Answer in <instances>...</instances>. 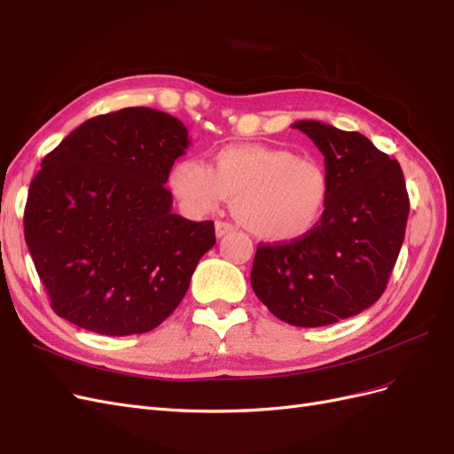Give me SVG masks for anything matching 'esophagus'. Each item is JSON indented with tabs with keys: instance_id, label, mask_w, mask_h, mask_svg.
I'll use <instances>...</instances> for the list:
<instances>
[{
	"instance_id": "1",
	"label": "esophagus",
	"mask_w": 454,
	"mask_h": 454,
	"mask_svg": "<svg viewBox=\"0 0 454 454\" xmlns=\"http://www.w3.org/2000/svg\"><path fill=\"white\" fill-rule=\"evenodd\" d=\"M215 237L217 239H222V237H225L227 232H231V231H235V227H232L231 223H227V222H215Z\"/></svg>"
}]
</instances>
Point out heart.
Instances as JSON below:
<instances>
[{"label":"heart","instance_id":"1","mask_svg":"<svg viewBox=\"0 0 454 454\" xmlns=\"http://www.w3.org/2000/svg\"><path fill=\"white\" fill-rule=\"evenodd\" d=\"M168 185L197 214L215 210L225 197L232 199L235 217L267 242L307 237L322 222L332 193L324 162L263 144L219 149L212 167L195 159L177 160Z\"/></svg>","mask_w":454,"mask_h":454}]
</instances>
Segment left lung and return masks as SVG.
Here are the masks:
<instances>
[{"mask_svg": "<svg viewBox=\"0 0 454 454\" xmlns=\"http://www.w3.org/2000/svg\"><path fill=\"white\" fill-rule=\"evenodd\" d=\"M322 151L332 193L307 237L257 246L255 295L277 318L320 327L369 309L387 290L400 255L409 197L400 162L360 132L320 121L292 125Z\"/></svg>", "mask_w": 454, "mask_h": 454, "instance_id": "obj_1", "label": "left lung"}]
</instances>
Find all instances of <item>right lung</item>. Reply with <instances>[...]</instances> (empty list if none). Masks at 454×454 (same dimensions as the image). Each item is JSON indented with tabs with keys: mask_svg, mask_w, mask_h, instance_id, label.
I'll return each instance as SVG.
<instances>
[{
	"mask_svg": "<svg viewBox=\"0 0 454 454\" xmlns=\"http://www.w3.org/2000/svg\"><path fill=\"white\" fill-rule=\"evenodd\" d=\"M189 147L180 119L125 107L85 121L41 162L24 239L60 318L89 332L145 333L180 305L214 222L172 212L164 187Z\"/></svg>",
	"mask_w": 454,
	"mask_h": 454,
	"instance_id": "1",
	"label": "right lung"
}]
</instances>
